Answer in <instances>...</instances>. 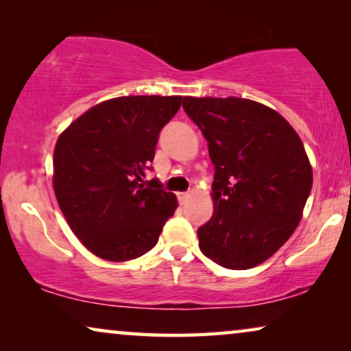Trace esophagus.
<instances>
[{
    "label": "esophagus",
    "mask_w": 351,
    "mask_h": 351,
    "mask_svg": "<svg viewBox=\"0 0 351 351\" xmlns=\"http://www.w3.org/2000/svg\"><path fill=\"white\" fill-rule=\"evenodd\" d=\"M177 196H179V203L180 204H185L186 201H189V198H190V193H189V191H186V193H179Z\"/></svg>",
    "instance_id": "34e87169"
}]
</instances>
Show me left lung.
<instances>
[{
    "instance_id": "8db88e82",
    "label": "left lung",
    "mask_w": 351,
    "mask_h": 351,
    "mask_svg": "<svg viewBox=\"0 0 351 351\" xmlns=\"http://www.w3.org/2000/svg\"><path fill=\"white\" fill-rule=\"evenodd\" d=\"M208 141L214 214L198 228L206 257L230 270L265 262L302 219L313 184L304 143L275 110L239 97H184Z\"/></svg>"
}]
</instances>
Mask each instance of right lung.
<instances>
[{
	"mask_svg": "<svg viewBox=\"0 0 351 351\" xmlns=\"http://www.w3.org/2000/svg\"><path fill=\"white\" fill-rule=\"evenodd\" d=\"M180 95L105 100L75 119L54 150V193L71 232L94 256L137 258L155 247L177 209L174 193L152 169L161 129L179 112Z\"/></svg>",
	"mask_w": 351,
	"mask_h": 351,
	"instance_id": "obj_1",
	"label": "right lung"
}]
</instances>
